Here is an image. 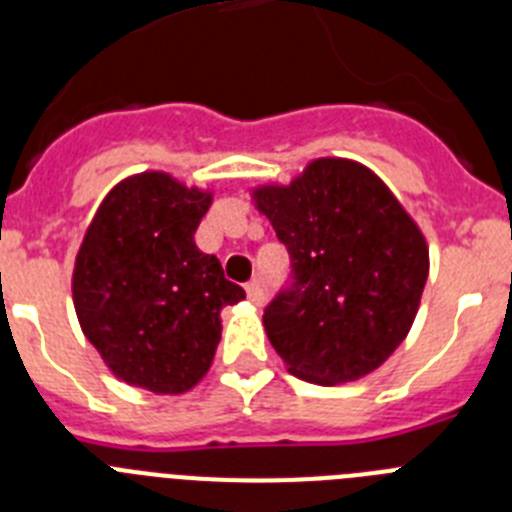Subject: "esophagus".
Returning a JSON list of instances; mask_svg holds the SVG:
<instances>
[{"label": "esophagus", "instance_id": "esophagus-1", "mask_svg": "<svg viewBox=\"0 0 512 512\" xmlns=\"http://www.w3.org/2000/svg\"><path fill=\"white\" fill-rule=\"evenodd\" d=\"M246 295H248V300L253 302V305H264V300H266L264 287H261L259 279H253V282L246 284Z\"/></svg>", "mask_w": 512, "mask_h": 512}]
</instances>
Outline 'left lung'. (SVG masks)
<instances>
[{"instance_id": "obj_1", "label": "left lung", "mask_w": 512, "mask_h": 512, "mask_svg": "<svg viewBox=\"0 0 512 512\" xmlns=\"http://www.w3.org/2000/svg\"><path fill=\"white\" fill-rule=\"evenodd\" d=\"M253 200L289 253V279L264 310L289 372L312 384L374 372L408 336L428 279L413 217L377 174L343 158H318Z\"/></svg>"}]
</instances>
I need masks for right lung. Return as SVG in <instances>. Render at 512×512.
Returning <instances> with one entry per match:
<instances>
[{
  "label": "right lung",
  "mask_w": 512,
  "mask_h": 512,
  "mask_svg": "<svg viewBox=\"0 0 512 512\" xmlns=\"http://www.w3.org/2000/svg\"><path fill=\"white\" fill-rule=\"evenodd\" d=\"M212 194L138 174L99 205L76 256L74 305L104 364L158 395L187 392L220 343V310L246 297L194 243Z\"/></svg>",
  "instance_id": "add662e5"
}]
</instances>
